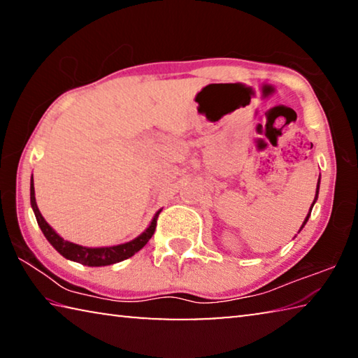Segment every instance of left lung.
I'll use <instances>...</instances> for the list:
<instances>
[{
    "instance_id": "left-lung-1",
    "label": "left lung",
    "mask_w": 358,
    "mask_h": 358,
    "mask_svg": "<svg viewBox=\"0 0 358 358\" xmlns=\"http://www.w3.org/2000/svg\"><path fill=\"white\" fill-rule=\"evenodd\" d=\"M317 194H319V183H317V191H316V197H314V202H316V201H317ZM314 202H313V205H314ZM313 205H311V210H313ZM310 215H311V211H310V213H308V216H306V220H305V222H303V224H301V227H300V229H303V227H305V224H306V221H308V217H310Z\"/></svg>"
}]
</instances>
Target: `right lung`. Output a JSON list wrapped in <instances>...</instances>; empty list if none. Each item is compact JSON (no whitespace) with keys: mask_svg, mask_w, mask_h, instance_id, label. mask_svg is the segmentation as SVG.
Instances as JSON below:
<instances>
[{"mask_svg":"<svg viewBox=\"0 0 358 358\" xmlns=\"http://www.w3.org/2000/svg\"><path fill=\"white\" fill-rule=\"evenodd\" d=\"M31 207H33L36 220H38L42 234L45 235L48 243L55 248V250L66 259L74 260V262H78L82 265H88V266L112 265V264L121 262V260L128 259L131 256H134V254L137 251H141L142 248L148 243V240L153 237V234L156 230V224H157V216H159V213H161V211H157L153 217V221H151V224L148 226V229L145 230L142 235H138L137 238H134L132 241H128V243H123L118 246H108V248H85V246H78L76 243H71V241L63 240L55 232V230L48 226L44 217H42L38 205H36L33 178H31Z\"/></svg>","mask_w":358,"mask_h":358,"instance_id":"add662e5","label":"right lung"}]
</instances>
